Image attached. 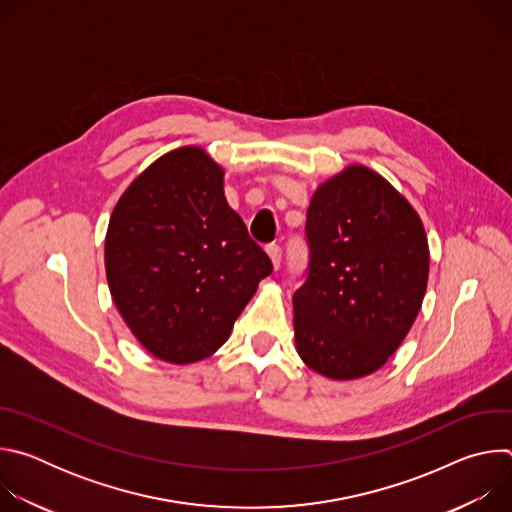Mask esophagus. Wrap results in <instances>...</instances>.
Listing matches in <instances>:
<instances>
[{"instance_id":"1","label":"esophagus","mask_w":512,"mask_h":512,"mask_svg":"<svg viewBox=\"0 0 512 512\" xmlns=\"http://www.w3.org/2000/svg\"><path fill=\"white\" fill-rule=\"evenodd\" d=\"M265 251H267V255L273 263V269H279L281 267V247L279 245H269Z\"/></svg>"}]
</instances>
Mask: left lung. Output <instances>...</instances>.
Returning <instances> with one entry per match:
<instances>
[{"mask_svg":"<svg viewBox=\"0 0 512 512\" xmlns=\"http://www.w3.org/2000/svg\"><path fill=\"white\" fill-rule=\"evenodd\" d=\"M308 277L294 294L296 348L334 381L379 371L425 296L429 247L419 214L381 174L348 166L306 214Z\"/></svg>","mask_w":512,"mask_h":512,"instance_id":"obj_1","label":"left lung"}]
</instances>
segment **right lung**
Wrapping results in <instances>:
<instances>
[{
    "label": "right lung",
    "mask_w": 512,
    "mask_h": 512,
    "mask_svg": "<svg viewBox=\"0 0 512 512\" xmlns=\"http://www.w3.org/2000/svg\"><path fill=\"white\" fill-rule=\"evenodd\" d=\"M225 170L186 145L121 194L105 237L113 302L139 344L172 364L221 348L273 269L227 204Z\"/></svg>",
    "instance_id": "obj_1"
}]
</instances>
